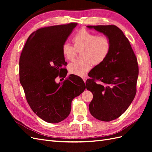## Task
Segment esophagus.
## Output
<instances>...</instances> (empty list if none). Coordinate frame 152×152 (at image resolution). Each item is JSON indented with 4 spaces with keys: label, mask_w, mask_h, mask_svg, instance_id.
<instances>
[{
    "label": "esophagus",
    "mask_w": 152,
    "mask_h": 152,
    "mask_svg": "<svg viewBox=\"0 0 152 152\" xmlns=\"http://www.w3.org/2000/svg\"><path fill=\"white\" fill-rule=\"evenodd\" d=\"M86 80H87V79H86V77H83V80H84V82H85V83H86Z\"/></svg>",
    "instance_id": "esophagus-1"
}]
</instances>
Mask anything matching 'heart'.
I'll list each match as a JSON object with an SVG mask.
<instances>
[{"instance_id": "1", "label": "heart", "mask_w": 152, "mask_h": 152, "mask_svg": "<svg viewBox=\"0 0 152 152\" xmlns=\"http://www.w3.org/2000/svg\"><path fill=\"white\" fill-rule=\"evenodd\" d=\"M73 47L65 43L61 48L63 57L72 61L80 52L82 59H77L68 65V71L72 74L84 77L92 65H99L108 56L111 49V41L106 35H98L93 32L82 28L73 37Z\"/></svg>"}]
</instances>
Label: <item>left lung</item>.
Instances as JSON below:
<instances>
[{
  "instance_id": "obj_1",
  "label": "left lung",
  "mask_w": 152,
  "mask_h": 152,
  "mask_svg": "<svg viewBox=\"0 0 152 152\" xmlns=\"http://www.w3.org/2000/svg\"><path fill=\"white\" fill-rule=\"evenodd\" d=\"M107 36L111 49L107 58L93 68L86 88L93 94L91 114L109 122L120 117L129 107L136 93L138 64L129 41L115 25L87 26Z\"/></svg>"
}]
</instances>
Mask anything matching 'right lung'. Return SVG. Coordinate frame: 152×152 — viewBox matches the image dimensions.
<instances>
[{
    "instance_id": "right-lung-1",
    "label": "right lung",
    "mask_w": 152,
    "mask_h": 152,
    "mask_svg": "<svg viewBox=\"0 0 152 152\" xmlns=\"http://www.w3.org/2000/svg\"><path fill=\"white\" fill-rule=\"evenodd\" d=\"M77 25L70 23L38 29L29 36L21 54L20 81L27 102L37 115L49 123L65 119L73 99L86 89L77 75H70L61 83L55 82L59 75L66 76L61 48Z\"/></svg>"
}]
</instances>
